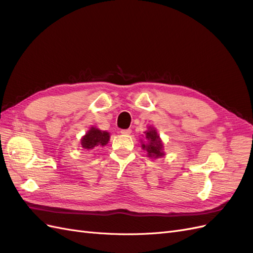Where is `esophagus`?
Returning a JSON list of instances; mask_svg holds the SVG:
<instances>
[{"label": "esophagus", "mask_w": 253, "mask_h": 253, "mask_svg": "<svg viewBox=\"0 0 253 253\" xmlns=\"http://www.w3.org/2000/svg\"><path fill=\"white\" fill-rule=\"evenodd\" d=\"M120 133L122 134V135H129L132 133V129L131 128H126V129H121L120 131Z\"/></svg>", "instance_id": "esophagus-1"}]
</instances>
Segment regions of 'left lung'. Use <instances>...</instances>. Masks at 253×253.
Wrapping results in <instances>:
<instances>
[{
  "label": "left lung",
  "mask_w": 253,
  "mask_h": 253,
  "mask_svg": "<svg viewBox=\"0 0 253 253\" xmlns=\"http://www.w3.org/2000/svg\"><path fill=\"white\" fill-rule=\"evenodd\" d=\"M144 138L145 141L140 139L141 148L147 151L148 157L157 159L166 155L164 152V142L154 126H148V129L144 132Z\"/></svg>",
  "instance_id": "left-lung-1"
}]
</instances>
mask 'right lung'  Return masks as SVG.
Wrapping results in <instances>:
<instances>
[{
  "label": "right lung",
  "mask_w": 253,
  "mask_h": 253,
  "mask_svg": "<svg viewBox=\"0 0 253 253\" xmlns=\"http://www.w3.org/2000/svg\"><path fill=\"white\" fill-rule=\"evenodd\" d=\"M110 133L106 131L99 129L96 126H90L85 135L82 136L80 140L81 148L86 151H91L95 148L104 147L109 143Z\"/></svg>",
  "instance_id": "1"
}]
</instances>
